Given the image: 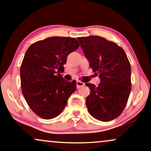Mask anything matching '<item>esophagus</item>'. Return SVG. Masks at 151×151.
<instances>
[{
    "instance_id": "34e87169",
    "label": "esophagus",
    "mask_w": 151,
    "mask_h": 151,
    "mask_svg": "<svg viewBox=\"0 0 151 151\" xmlns=\"http://www.w3.org/2000/svg\"><path fill=\"white\" fill-rule=\"evenodd\" d=\"M76 85H77V88H81V87H83L85 86V83L81 82V81H76Z\"/></svg>"
}]
</instances>
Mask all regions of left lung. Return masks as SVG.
Instances as JSON below:
<instances>
[{
	"mask_svg": "<svg viewBox=\"0 0 151 151\" xmlns=\"http://www.w3.org/2000/svg\"><path fill=\"white\" fill-rule=\"evenodd\" d=\"M78 40L90 68L100 78L98 86L86 83L90 91L86 98L88 110L97 119L111 121L122 114L132 90L128 58L122 47L103 37H83Z\"/></svg>",
	"mask_w": 151,
	"mask_h": 151,
	"instance_id": "8db88e82",
	"label": "left lung"
}]
</instances>
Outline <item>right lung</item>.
Returning <instances> with one entry per match:
<instances>
[{
    "label": "right lung",
    "instance_id": "add662e5",
    "mask_svg": "<svg viewBox=\"0 0 151 151\" xmlns=\"http://www.w3.org/2000/svg\"><path fill=\"white\" fill-rule=\"evenodd\" d=\"M78 47L75 38L51 37L27 50L20 67L21 88L30 109L41 118L59 115L76 91V81H65L60 73L64 71L68 55Z\"/></svg>",
    "mask_w": 151,
    "mask_h": 151
}]
</instances>
